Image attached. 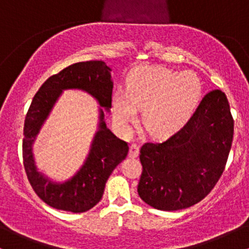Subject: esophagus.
<instances>
[{
    "mask_svg": "<svg viewBox=\"0 0 249 249\" xmlns=\"http://www.w3.org/2000/svg\"><path fill=\"white\" fill-rule=\"evenodd\" d=\"M139 154V146L136 144V142H132L130 146V152H128V156L131 157V158H136V157H138Z\"/></svg>",
    "mask_w": 249,
    "mask_h": 249,
    "instance_id": "esophagus-1",
    "label": "esophagus"
}]
</instances>
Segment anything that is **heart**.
<instances>
[{"instance_id":"obj_1","label":"heart","mask_w":249,"mask_h":249,"mask_svg":"<svg viewBox=\"0 0 249 249\" xmlns=\"http://www.w3.org/2000/svg\"><path fill=\"white\" fill-rule=\"evenodd\" d=\"M201 79L192 71L145 67L127 79L126 93L117 91L112 111L118 126L128 131L138 110L144 111V124L154 133H173L187 124L202 97Z\"/></svg>"}]
</instances>
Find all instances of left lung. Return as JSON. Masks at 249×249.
Segmentation results:
<instances>
[{
    "label": "left lung",
    "instance_id": "8db88e82",
    "mask_svg": "<svg viewBox=\"0 0 249 249\" xmlns=\"http://www.w3.org/2000/svg\"><path fill=\"white\" fill-rule=\"evenodd\" d=\"M234 121L227 97L213 90L181 130L141 148L138 194L160 211H178L201 201L224 172L233 142Z\"/></svg>",
    "mask_w": 249,
    "mask_h": 249
}]
</instances>
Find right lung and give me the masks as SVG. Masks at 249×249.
<instances>
[{
	"label": "right lung",
	"instance_id": "right-lung-1",
	"mask_svg": "<svg viewBox=\"0 0 249 249\" xmlns=\"http://www.w3.org/2000/svg\"><path fill=\"white\" fill-rule=\"evenodd\" d=\"M112 89L111 68L103 61H89L75 63L49 77L34 97L24 121L23 164L31 187L49 206L72 213L91 210L101 201L110 174L126 158L127 142L117 138L104 119L105 111L108 112L111 108ZM64 89L84 90L101 107L99 130L85 164L70 179L57 183L36 170L32 145Z\"/></svg>",
	"mask_w": 249,
	"mask_h": 249
}]
</instances>
